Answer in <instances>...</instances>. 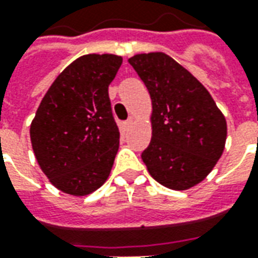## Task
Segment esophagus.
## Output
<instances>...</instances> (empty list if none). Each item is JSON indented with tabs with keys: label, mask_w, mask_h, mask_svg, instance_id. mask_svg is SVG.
Listing matches in <instances>:
<instances>
[{
	"label": "esophagus",
	"mask_w": 258,
	"mask_h": 258,
	"mask_svg": "<svg viewBox=\"0 0 258 258\" xmlns=\"http://www.w3.org/2000/svg\"><path fill=\"white\" fill-rule=\"evenodd\" d=\"M133 124H134V117H130L128 120H127V121H125V123H124V125H125V127H127V128H128V127H131V125H133Z\"/></svg>",
	"instance_id": "obj_1"
}]
</instances>
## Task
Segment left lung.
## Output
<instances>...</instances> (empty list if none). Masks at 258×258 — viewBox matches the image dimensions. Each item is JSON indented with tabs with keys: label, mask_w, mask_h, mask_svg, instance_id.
I'll use <instances>...</instances> for the list:
<instances>
[{
	"label": "left lung",
	"mask_w": 258,
	"mask_h": 258,
	"mask_svg": "<svg viewBox=\"0 0 258 258\" xmlns=\"http://www.w3.org/2000/svg\"><path fill=\"white\" fill-rule=\"evenodd\" d=\"M128 63L152 101V140L141 157L159 184L189 189L221 157L227 141L225 116L205 85L167 53H138Z\"/></svg>",
	"instance_id": "8db88e82"
}]
</instances>
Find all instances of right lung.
<instances>
[{
  "label": "right lung",
  "mask_w": 258,
  "mask_h": 258,
  "mask_svg": "<svg viewBox=\"0 0 258 258\" xmlns=\"http://www.w3.org/2000/svg\"><path fill=\"white\" fill-rule=\"evenodd\" d=\"M123 58L83 55L55 79L30 125L37 163L64 194L85 196L101 188L118 151L109 84Z\"/></svg>",
  "instance_id": "add662e5"
}]
</instances>
